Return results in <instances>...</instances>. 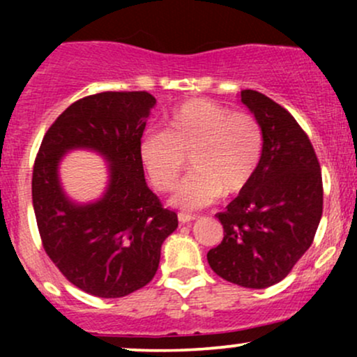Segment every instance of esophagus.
I'll return each instance as SVG.
<instances>
[{"mask_svg": "<svg viewBox=\"0 0 357 357\" xmlns=\"http://www.w3.org/2000/svg\"><path fill=\"white\" fill-rule=\"evenodd\" d=\"M178 220L181 223H190V221L196 220V215H191V213H178Z\"/></svg>", "mask_w": 357, "mask_h": 357, "instance_id": "esophagus-1", "label": "esophagus"}]
</instances>
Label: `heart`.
<instances>
[{
	"label": "heart",
	"mask_w": 357,
	"mask_h": 357,
	"mask_svg": "<svg viewBox=\"0 0 357 357\" xmlns=\"http://www.w3.org/2000/svg\"><path fill=\"white\" fill-rule=\"evenodd\" d=\"M264 130L255 116L230 110L215 100L191 99L166 116L165 130L141 139V159L151 181L161 191L174 186L186 167L173 203L202 208L223 195H235L252 181L264 155Z\"/></svg>",
	"instance_id": "heart-1"
}]
</instances>
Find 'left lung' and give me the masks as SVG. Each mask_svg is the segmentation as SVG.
Returning <instances> with one entry per match:
<instances>
[{"label":"left lung","instance_id":"8db88e82","mask_svg":"<svg viewBox=\"0 0 357 357\" xmlns=\"http://www.w3.org/2000/svg\"><path fill=\"white\" fill-rule=\"evenodd\" d=\"M241 102L264 130L257 173L216 218L223 240L208 252L216 275L247 289L278 284L312 245L322 216L321 165L310 139L289 110L257 90Z\"/></svg>","mask_w":357,"mask_h":357}]
</instances>
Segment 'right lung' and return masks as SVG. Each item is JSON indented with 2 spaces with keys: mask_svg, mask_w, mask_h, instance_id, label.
<instances>
[{
  "mask_svg": "<svg viewBox=\"0 0 357 357\" xmlns=\"http://www.w3.org/2000/svg\"><path fill=\"white\" fill-rule=\"evenodd\" d=\"M155 99L149 92H100L73 102L45 134L36 154L31 198L42 245L70 284L90 296H129L153 280L161 245L178 228L147 188L141 137ZM89 146L111 162L105 198L80 207L58 181L67 150Z\"/></svg>",
  "mask_w": 357,
  "mask_h": 357,
  "instance_id": "right-lung-1",
  "label": "right lung"
}]
</instances>
